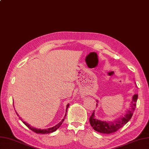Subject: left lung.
<instances>
[{
	"instance_id": "left-lung-1",
	"label": "left lung",
	"mask_w": 149,
	"mask_h": 149,
	"mask_svg": "<svg viewBox=\"0 0 149 149\" xmlns=\"http://www.w3.org/2000/svg\"><path fill=\"white\" fill-rule=\"evenodd\" d=\"M138 99V95L135 94L133 95L132 101L131 102V107L130 110H127L125 116L120 118L114 120L113 122H106L102 121L95 118L94 112H93L89 118V123L93 128L95 131H98L101 133L110 134L116 132L119 129L121 128L125 124L129 121L133 116V113L135 110V107L136 106V101ZM98 103V101L96 102ZM98 104H96L97 105Z\"/></svg>"
}]
</instances>
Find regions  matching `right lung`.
Masks as SVG:
<instances>
[{"label":"right lung","mask_w":149,"mask_h":149,"mask_svg":"<svg viewBox=\"0 0 149 149\" xmlns=\"http://www.w3.org/2000/svg\"><path fill=\"white\" fill-rule=\"evenodd\" d=\"M68 106H69V104H68L67 105V110H66V112H67V109H68ZM67 116V113L65 114V117H64V118L62 119V120L61 121L60 123H58L57 125H56V126H54V127H51V128H48V129H46V130H40V129H37V128H35V127H31L29 124H27L26 123H25V122H24V121H23V123L25 124V125L29 127V129H30L32 131H33V132H35V133H40V134H47V133H52V132H54V131H56V130H58L59 127H60V126L62 124V123H63V122L64 121V120H65V116Z\"/></svg>","instance_id":"1"}]
</instances>
